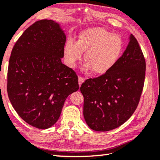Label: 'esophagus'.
<instances>
[{"instance_id":"1","label":"esophagus","mask_w":160,"mask_h":160,"mask_svg":"<svg viewBox=\"0 0 160 160\" xmlns=\"http://www.w3.org/2000/svg\"><path fill=\"white\" fill-rule=\"evenodd\" d=\"M84 82V78L82 77H78V84H79V86L80 87L81 84H82Z\"/></svg>"}]
</instances>
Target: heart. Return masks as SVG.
<instances>
[{"label": "heart", "instance_id": "heart-1", "mask_svg": "<svg viewBox=\"0 0 160 160\" xmlns=\"http://www.w3.org/2000/svg\"><path fill=\"white\" fill-rule=\"evenodd\" d=\"M123 42L118 34H112L99 26L82 30L78 34L76 42L68 40L64 47V60L68 67L74 68L84 52V71L92 70L98 76L111 69L121 57Z\"/></svg>", "mask_w": 160, "mask_h": 160}]
</instances>
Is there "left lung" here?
Listing matches in <instances>:
<instances>
[{"mask_svg":"<svg viewBox=\"0 0 160 160\" xmlns=\"http://www.w3.org/2000/svg\"><path fill=\"white\" fill-rule=\"evenodd\" d=\"M126 51L108 73L83 82V114L95 131H109L123 124L139 104L144 84L146 62L132 34Z\"/></svg>","mask_w":160,"mask_h":160,"instance_id":"8db88e82","label":"left lung"}]
</instances>
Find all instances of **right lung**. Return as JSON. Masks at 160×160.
<instances>
[{
  "label": "right lung",
  "mask_w": 160,
  "mask_h": 160,
  "mask_svg": "<svg viewBox=\"0 0 160 160\" xmlns=\"http://www.w3.org/2000/svg\"><path fill=\"white\" fill-rule=\"evenodd\" d=\"M66 39L58 22L38 21L24 31L11 52L9 101L22 119L39 129L52 126L66 99L79 89L76 74L62 62Z\"/></svg>",
  "instance_id": "add662e5"
}]
</instances>
